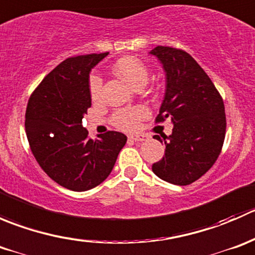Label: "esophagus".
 I'll list each match as a JSON object with an SVG mask.
<instances>
[{"mask_svg":"<svg viewBox=\"0 0 255 255\" xmlns=\"http://www.w3.org/2000/svg\"><path fill=\"white\" fill-rule=\"evenodd\" d=\"M128 139L129 140H135V142H142L145 139V135L140 134V133H135V134H129L128 135Z\"/></svg>","mask_w":255,"mask_h":255,"instance_id":"34e87169","label":"esophagus"}]
</instances>
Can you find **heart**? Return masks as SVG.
<instances>
[{"label":"heart","instance_id":"obj_1","mask_svg":"<svg viewBox=\"0 0 255 255\" xmlns=\"http://www.w3.org/2000/svg\"><path fill=\"white\" fill-rule=\"evenodd\" d=\"M113 71L125 80L133 89L143 87L149 78L146 66L140 60L126 56L116 61L113 65ZM90 95L94 101H99L102 96V79L97 75H92L90 79ZM146 110L143 107H137L132 110H120L113 116V123L118 128L125 130H132L138 127L139 120L146 116Z\"/></svg>","mask_w":255,"mask_h":255}]
</instances>
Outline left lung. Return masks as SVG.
Here are the masks:
<instances>
[{
  "instance_id": "obj_1",
  "label": "left lung",
  "mask_w": 255,
  "mask_h": 255,
  "mask_svg": "<svg viewBox=\"0 0 255 255\" xmlns=\"http://www.w3.org/2000/svg\"><path fill=\"white\" fill-rule=\"evenodd\" d=\"M165 71V94L158 122L170 118L174 125L164 135L165 153L151 166L156 176L174 185H189L215 164L226 134L222 97L215 85L186 51L158 45L149 51ZM155 139H160L155 135Z\"/></svg>"
}]
</instances>
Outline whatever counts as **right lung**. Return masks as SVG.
<instances>
[{
  "mask_svg": "<svg viewBox=\"0 0 255 255\" xmlns=\"http://www.w3.org/2000/svg\"><path fill=\"white\" fill-rule=\"evenodd\" d=\"M109 53L69 58L48 74L28 101L25 133L47 175L73 191H87L111 174L127 137L110 132L92 140L82 126L91 107L90 73Z\"/></svg>",
  "mask_w": 255,
  "mask_h": 255,
  "instance_id": "add662e5",
  "label": "right lung"
}]
</instances>
